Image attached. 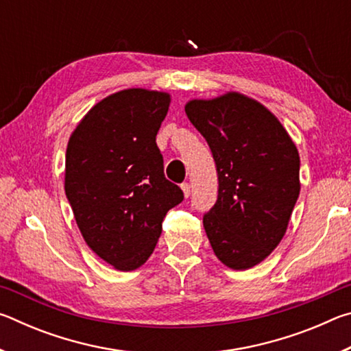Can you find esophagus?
Instances as JSON below:
<instances>
[{
  "label": "esophagus",
  "mask_w": 351,
  "mask_h": 351,
  "mask_svg": "<svg viewBox=\"0 0 351 351\" xmlns=\"http://www.w3.org/2000/svg\"><path fill=\"white\" fill-rule=\"evenodd\" d=\"M181 189H182L184 197L189 198V197H190V184H189V182H182V184H181Z\"/></svg>",
  "instance_id": "34e87169"
}]
</instances>
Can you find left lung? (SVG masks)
<instances>
[{"instance_id":"1","label":"left lung","mask_w":351,"mask_h":351,"mask_svg":"<svg viewBox=\"0 0 351 351\" xmlns=\"http://www.w3.org/2000/svg\"><path fill=\"white\" fill-rule=\"evenodd\" d=\"M186 114L217 164L218 199L203 218L207 239L228 268H252L287 232L300 192L297 147L265 105L241 93L192 99Z\"/></svg>"}]
</instances>
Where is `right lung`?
I'll use <instances>...</instances> for the list:
<instances>
[{
  "label": "right lung",
  "mask_w": 351,
  "mask_h": 351,
  "mask_svg": "<svg viewBox=\"0 0 351 351\" xmlns=\"http://www.w3.org/2000/svg\"><path fill=\"white\" fill-rule=\"evenodd\" d=\"M164 91L110 94L71 134L64 192L94 254L119 271L138 269L156 246L167 212L184 195L165 180L156 134L170 106Z\"/></svg>",
  "instance_id": "obj_1"
}]
</instances>
